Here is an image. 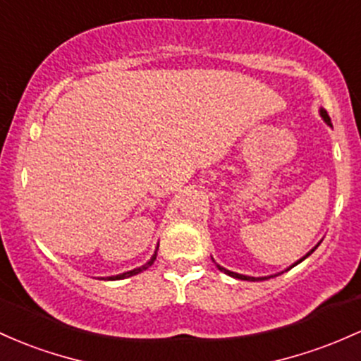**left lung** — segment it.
I'll list each match as a JSON object with an SVG mask.
<instances>
[{
    "label": "left lung",
    "instance_id": "left-lung-1",
    "mask_svg": "<svg viewBox=\"0 0 361 361\" xmlns=\"http://www.w3.org/2000/svg\"><path fill=\"white\" fill-rule=\"evenodd\" d=\"M319 114H320V118H322V120H324V121H326V123H327V125H329V126H331V128H332V123H331V118H329L327 111H326V109H324V108H320V109H319ZM320 243H322V240H320V241H319V243H317V245H315V247H314V248H312V250H310V252H307V253H305V255L302 257V259H300V260H296V262H295V264H291V265H290V267H288V269H286V271H290V269H291V267H295V265H298L300 262H303V260H305V259H307V257H308V255H312V253H314V252H315V248H317V247H319V245H320ZM212 260H214V259H212ZM216 265H217V269H219V271H221V272H224V274H228V276H231V277H236V279H241V281H264V279H269V277H276V276L283 274V272H277V274H274V276L253 277V276H245V274H238V272H233V271H228V269H224V267H223V265H219V264H217V262H216Z\"/></svg>",
    "mask_w": 361,
    "mask_h": 361
}]
</instances>
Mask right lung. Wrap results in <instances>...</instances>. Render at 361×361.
<instances>
[{
  "label": "right lung",
  "instance_id": "right-lung-1",
  "mask_svg": "<svg viewBox=\"0 0 361 361\" xmlns=\"http://www.w3.org/2000/svg\"><path fill=\"white\" fill-rule=\"evenodd\" d=\"M157 248H159V245H157V247H156V250H154L152 257H150V259H149L147 262H145L144 265H140V267H137V269H132V271H126V272H123V274H116V276H108V277H101V279H104V281H120V279H125V277H132V276H137V274H140V272H144L145 269H149L150 265L154 264V260H156V257H157Z\"/></svg>",
  "mask_w": 361,
  "mask_h": 361
}]
</instances>
